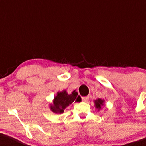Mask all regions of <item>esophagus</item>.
I'll list each match as a JSON object with an SVG mask.
<instances>
[{"instance_id":"34e87169","label":"esophagus","mask_w":146,"mask_h":146,"mask_svg":"<svg viewBox=\"0 0 146 146\" xmlns=\"http://www.w3.org/2000/svg\"><path fill=\"white\" fill-rule=\"evenodd\" d=\"M88 99H89V96H83V97H82V101H84V102H86Z\"/></svg>"}]
</instances>
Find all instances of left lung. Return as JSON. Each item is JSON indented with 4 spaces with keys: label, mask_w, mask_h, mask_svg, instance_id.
Returning a JSON list of instances; mask_svg holds the SVG:
<instances>
[{
    "label": "left lung",
    "mask_w": 146,
    "mask_h": 146,
    "mask_svg": "<svg viewBox=\"0 0 146 146\" xmlns=\"http://www.w3.org/2000/svg\"><path fill=\"white\" fill-rule=\"evenodd\" d=\"M94 103L95 108L97 109L98 111H99V110H101L102 107H103L105 104V100L101 99H97L94 100Z\"/></svg>",
    "instance_id": "obj_1"
}]
</instances>
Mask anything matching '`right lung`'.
<instances>
[{"mask_svg": "<svg viewBox=\"0 0 146 146\" xmlns=\"http://www.w3.org/2000/svg\"><path fill=\"white\" fill-rule=\"evenodd\" d=\"M82 101L80 96L74 90L71 94H68L66 90L58 92L54 96L53 101L50 104V109L54 113H62L64 110L73 102L78 103Z\"/></svg>", "mask_w": 146, "mask_h": 146, "instance_id": "add662e5", "label": "right lung"}]
</instances>
